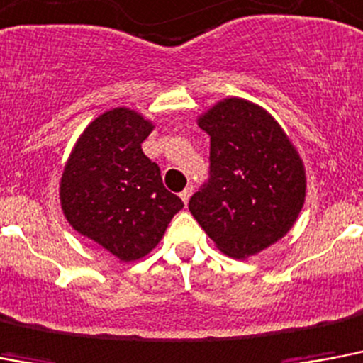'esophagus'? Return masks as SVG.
Instances as JSON below:
<instances>
[{
    "instance_id": "esophagus-1",
    "label": "esophagus",
    "mask_w": 363,
    "mask_h": 363,
    "mask_svg": "<svg viewBox=\"0 0 363 363\" xmlns=\"http://www.w3.org/2000/svg\"><path fill=\"white\" fill-rule=\"evenodd\" d=\"M191 194H194V186H191V184H190V186H186V188H184V190L181 191V199H182V201H184V205H186V203L190 201Z\"/></svg>"
}]
</instances>
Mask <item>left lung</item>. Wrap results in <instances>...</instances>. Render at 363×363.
<instances>
[{
	"label": "left lung",
	"mask_w": 363,
	"mask_h": 363,
	"mask_svg": "<svg viewBox=\"0 0 363 363\" xmlns=\"http://www.w3.org/2000/svg\"><path fill=\"white\" fill-rule=\"evenodd\" d=\"M197 125L211 135V177L188 203L191 216L229 257L257 255L304 207V162L278 121L250 100H220Z\"/></svg>",
	"instance_id": "left-lung-1"
}]
</instances>
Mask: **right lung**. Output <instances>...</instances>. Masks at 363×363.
<instances>
[{
  "instance_id": "1",
  "label": "right lung",
  "mask_w": 363,
  "mask_h": 363,
  "mask_svg": "<svg viewBox=\"0 0 363 363\" xmlns=\"http://www.w3.org/2000/svg\"><path fill=\"white\" fill-rule=\"evenodd\" d=\"M152 128L128 108L104 111L78 138L59 182L72 229L125 263L145 257L184 207L141 151Z\"/></svg>"
}]
</instances>
